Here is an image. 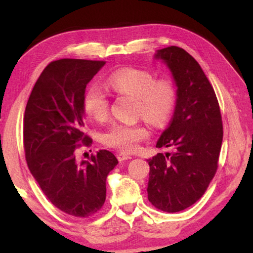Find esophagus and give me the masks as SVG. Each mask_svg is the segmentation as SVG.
<instances>
[{"label": "esophagus", "mask_w": 253, "mask_h": 253, "mask_svg": "<svg viewBox=\"0 0 253 253\" xmlns=\"http://www.w3.org/2000/svg\"><path fill=\"white\" fill-rule=\"evenodd\" d=\"M117 158H118L119 162H123V161H126V160H130L131 156L128 155V154H126V153L121 152V153L117 154Z\"/></svg>", "instance_id": "1"}]
</instances>
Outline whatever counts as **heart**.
Wrapping results in <instances>:
<instances>
[{"mask_svg": "<svg viewBox=\"0 0 253 253\" xmlns=\"http://www.w3.org/2000/svg\"><path fill=\"white\" fill-rule=\"evenodd\" d=\"M106 84L114 92L135 97L137 115L153 126H164L172 116L176 105V89L170 80H155L151 72L140 69H121L113 72ZM84 108L96 121H105L109 114L108 95L98 85H90L84 96ZM147 137L148 130L138 124H114L104 134V143L131 153Z\"/></svg>", "mask_w": 253, "mask_h": 253, "instance_id": "obj_1", "label": "heart"}]
</instances>
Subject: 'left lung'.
I'll use <instances>...</instances> for the list:
<instances>
[{
  "mask_svg": "<svg viewBox=\"0 0 253 253\" xmlns=\"http://www.w3.org/2000/svg\"><path fill=\"white\" fill-rule=\"evenodd\" d=\"M172 74L176 105L169 126L156 147H172L147 161L148 201L164 212H178L194 204L215 175L223 126L215 92L198 61L178 46L157 50Z\"/></svg>",
  "mask_w": 253,
  "mask_h": 253,
  "instance_id": "left-lung-1",
  "label": "left lung"
}]
</instances>
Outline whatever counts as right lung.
<instances>
[{
    "label": "right lung",
    "mask_w": 253,
    "mask_h": 253,
    "mask_svg": "<svg viewBox=\"0 0 253 253\" xmlns=\"http://www.w3.org/2000/svg\"><path fill=\"white\" fill-rule=\"evenodd\" d=\"M105 63L81 59L49 63L25 107L23 137L30 172L54 207L77 217L100 211L107 176L118 164L106 149L89 162L76 160L80 143L91 144L83 131L85 87Z\"/></svg>",
    "instance_id": "right-lung-1"
}]
</instances>
